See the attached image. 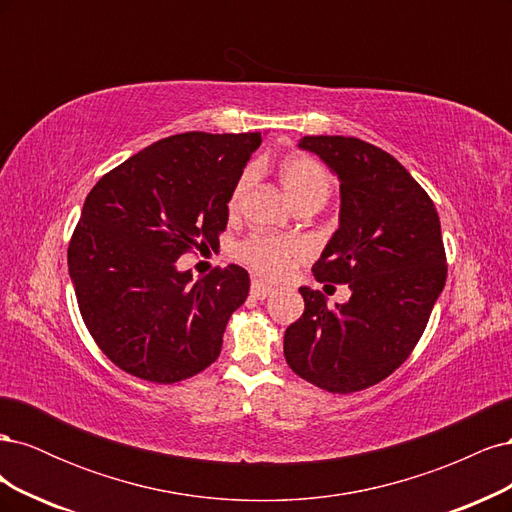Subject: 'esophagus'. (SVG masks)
<instances>
[{
  "label": "esophagus",
  "instance_id": "34e87169",
  "mask_svg": "<svg viewBox=\"0 0 512 512\" xmlns=\"http://www.w3.org/2000/svg\"><path fill=\"white\" fill-rule=\"evenodd\" d=\"M250 292H252V297H256V299H260V301H262V299H267L273 290H271L269 286H265V284H260L258 280H254V282H252Z\"/></svg>",
  "mask_w": 512,
  "mask_h": 512
}]
</instances>
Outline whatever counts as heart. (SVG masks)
Instances as JSON below:
<instances>
[{
	"label": "heart",
	"mask_w": 512,
	"mask_h": 512,
	"mask_svg": "<svg viewBox=\"0 0 512 512\" xmlns=\"http://www.w3.org/2000/svg\"><path fill=\"white\" fill-rule=\"evenodd\" d=\"M280 179L286 194L297 207L322 205L331 192V177L318 160L309 156H290L280 164ZM256 181V168H245L228 198V209L235 213ZM305 256V245L299 239L250 235L237 243L235 258L250 267L265 280H282L294 267V262Z\"/></svg>",
	"instance_id": "1"
}]
</instances>
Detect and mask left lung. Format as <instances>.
<instances>
[{
    "mask_svg": "<svg viewBox=\"0 0 512 512\" xmlns=\"http://www.w3.org/2000/svg\"><path fill=\"white\" fill-rule=\"evenodd\" d=\"M339 179V228L312 267L322 284H348V303L329 307L299 288L305 309L284 333L294 374L329 393L374 386L421 339L446 282L440 218L429 194L391 153L352 136H303Z\"/></svg>",
    "mask_w": 512,
    "mask_h": 512,
    "instance_id": "8db88e82",
    "label": "left lung"
}]
</instances>
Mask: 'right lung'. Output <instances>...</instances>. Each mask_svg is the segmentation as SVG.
Returning a JSON list of instances; mask_svg holds the SVG:
<instances>
[{"mask_svg":"<svg viewBox=\"0 0 512 512\" xmlns=\"http://www.w3.org/2000/svg\"><path fill=\"white\" fill-rule=\"evenodd\" d=\"M260 132H185L134 153L85 198L68 269L87 331L119 369L173 384L207 369L250 292L239 265L192 282L177 258L213 243Z\"/></svg>","mask_w":512,"mask_h":512,"instance_id":"obj_1","label":"right lung"}]
</instances>
